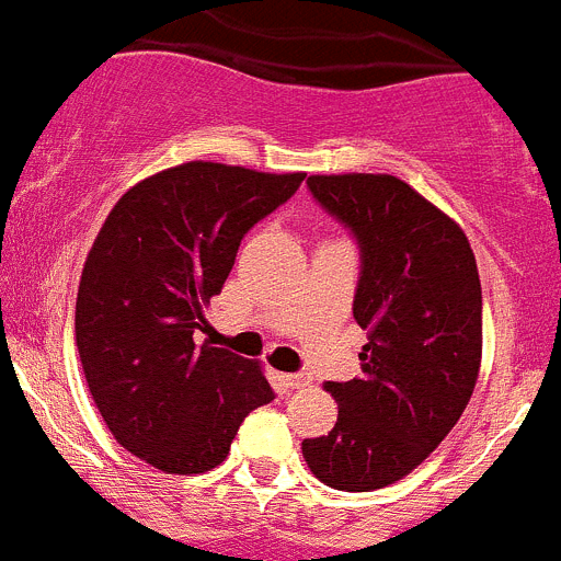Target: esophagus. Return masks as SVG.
<instances>
[{"label":"esophagus","mask_w":561,"mask_h":561,"mask_svg":"<svg viewBox=\"0 0 561 561\" xmlns=\"http://www.w3.org/2000/svg\"><path fill=\"white\" fill-rule=\"evenodd\" d=\"M279 380H282V386H285V388H305V386H310V377H305V375H282Z\"/></svg>","instance_id":"34e87169"}]
</instances>
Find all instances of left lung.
<instances>
[{
	"label": "left lung",
	"instance_id": "left-lung-1",
	"mask_svg": "<svg viewBox=\"0 0 561 561\" xmlns=\"http://www.w3.org/2000/svg\"><path fill=\"white\" fill-rule=\"evenodd\" d=\"M355 231L363 254L355 318L366 330L357 380L327 382L337 422L305 438L312 476L371 492L405 478L456 427L483 352L481 279L461 226L388 173L307 179Z\"/></svg>",
	"mask_w": 561,
	"mask_h": 561
}]
</instances>
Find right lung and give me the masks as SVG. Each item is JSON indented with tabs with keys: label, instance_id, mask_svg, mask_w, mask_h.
I'll use <instances>...</instances> for the list:
<instances>
[{
	"label": "right lung",
	"instance_id": "obj_1",
	"mask_svg": "<svg viewBox=\"0 0 561 561\" xmlns=\"http://www.w3.org/2000/svg\"><path fill=\"white\" fill-rule=\"evenodd\" d=\"M301 181L184 161L130 186L94 237L75 305L85 386L125 450L168 476L218 467L240 422L274 400L260 360L193 335L245 231Z\"/></svg>",
	"mask_w": 561,
	"mask_h": 561
}]
</instances>
